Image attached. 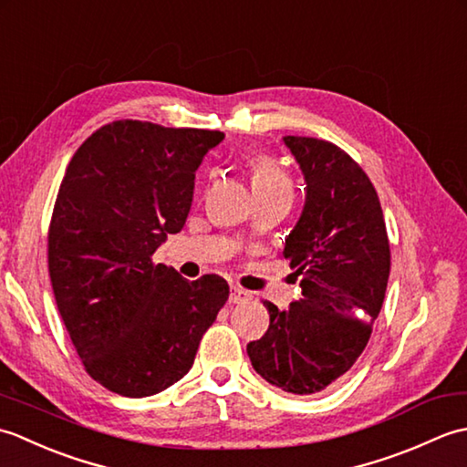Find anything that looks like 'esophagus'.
<instances>
[{
    "label": "esophagus",
    "instance_id": "1",
    "mask_svg": "<svg viewBox=\"0 0 467 467\" xmlns=\"http://www.w3.org/2000/svg\"><path fill=\"white\" fill-rule=\"evenodd\" d=\"M251 299V293L241 289V286L231 285V295H228V301L231 303H246Z\"/></svg>",
    "mask_w": 467,
    "mask_h": 467
}]
</instances>
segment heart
<instances>
[{"label": "heart", "instance_id": "1", "mask_svg": "<svg viewBox=\"0 0 467 467\" xmlns=\"http://www.w3.org/2000/svg\"><path fill=\"white\" fill-rule=\"evenodd\" d=\"M251 168V186L256 198L291 191V181L283 168L266 156H254L249 162Z\"/></svg>", "mask_w": 467, "mask_h": 467}]
</instances>
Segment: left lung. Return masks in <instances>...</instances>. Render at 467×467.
Listing matches in <instances>:
<instances>
[{"instance_id":"8db88e82","label":"left lung","mask_w":467,"mask_h":467,"mask_svg":"<svg viewBox=\"0 0 467 467\" xmlns=\"http://www.w3.org/2000/svg\"><path fill=\"white\" fill-rule=\"evenodd\" d=\"M305 178V204L283 256L301 283V299L279 311L246 345L253 369L295 395L323 391L353 367L369 341L389 279V241L369 178L331 142L285 136Z\"/></svg>"}]
</instances>
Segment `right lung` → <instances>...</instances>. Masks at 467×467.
<instances>
[{
    "mask_svg": "<svg viewBox=\"0 0 467 467\" xmlns=\"http://www.w3.org/2000/svg\"><path fill=\"white\" fill-rule=\"evenodd\" d=\"M224 134L118 120L78 148L47 234L52 289L78 355L106 389L148 398L191 369L228 299L216 275L154 265L182 231L202 158Z\"/></svg>",
    "mask_w": 467,
    "mask_h": 467,
    "instance_id": "add662e5",
    "label": "right lung"
}]
</instances>
